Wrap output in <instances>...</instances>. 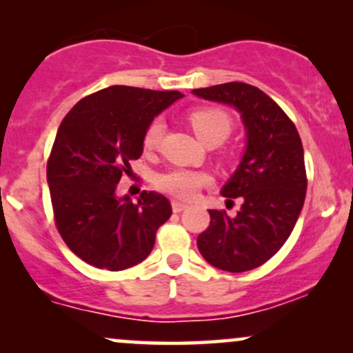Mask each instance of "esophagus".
<instances>
[{
  "label": "esophagus",
  "mask_w": 353,
  "mask_h": 353,
  "mask_svg": "<svg viewBox=\"0 0 353 353\" xmlns=\"http://www.w3.org/2000/svg\"><path fill=\"white\" fill-rule=\"evenodd\" d=\"M188 209V204H184V202H179V201H172V210L174 212H182V210Z\"/></svg>",
  "instance_id": "34e87169"
}]
</instances>
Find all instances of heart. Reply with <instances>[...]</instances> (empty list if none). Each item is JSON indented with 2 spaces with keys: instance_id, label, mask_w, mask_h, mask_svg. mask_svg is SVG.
<instances>
[{
  "instance_id": "obj_1",
  "label": "heart",
  "mask_w": 353,
  "mask_h": 353,
  "mask_svg": "<svg viewBox=\"0 0 353 353\" xmlns=\"http://www.w3.org/2000/svg\"><path fill=\"white\" fill-rule=\"evenodd\" d=\"M189 124L204 144H221L222 141L228 139L232 131V119L228 112L219 108L196 109L189 114ZM163 132L164 123L159 117L148 124L143 134V148L145 151L152 152L159 148ZM210 182H212V177L208 172L184 168H172L156 177L157 188L174 197H179V199H192L204 185H209Z\"/></svg>"
}]
</instances>
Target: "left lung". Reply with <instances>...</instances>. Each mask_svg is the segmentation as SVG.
<instances>
[{
  "label": "left lung",
  "mask_w": 353,
  "mask_h": 353,
  "mask_svg": "<svg viewBox=\"0 0 353 353\" xmlns=\"http://www.w3.org/2000/svg\"><path fill=\"white\" fill-rule=\"evenodd\" d=\"M192 92L236 108L247 131L244 157L221 190L228 202L241 199V209L234 217L210 209V224L197 237V247L217 269L252 270L285 244L303 208L307 174L301 136L282 108L250 84L225 83Z\"/></svg>",
  "instance_id": "8db88e82"
}]
</instances>
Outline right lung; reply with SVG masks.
<instances>
[{
    "label": "right lung",
    "instance_id": "obj_1",
    "mask_svg": "<svg viewBox=\"0 0 353 353\" xmlns=\"http://www.w3.org/2000/svg\"><path fill=\"white\" fill-rule=\"evenodd\" d=\"M179 91L109 86L89 94L61 123L46 165L52 212L66 245L98 269L124 270L151 254L171 217L163 194L117 197V182L143 154L148 124Z\"/></svg>",
    "mask_w": 353,
    "mask_h": 353
}]
</instances>
